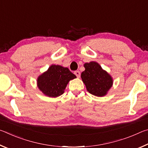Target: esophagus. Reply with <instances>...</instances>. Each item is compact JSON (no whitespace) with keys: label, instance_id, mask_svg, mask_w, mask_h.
I'll list each match as a JSON object with an SVG mask.
<instances>
[{"label":"esophagus","instance_id":"obj_1","mask_svg":"<svg viewBox=\"0 0 148 148\" xmlns=\"http://www.w3.org/2000/svg\"><path fill=\"white\" fill-rule=\"evenodd\" d=\"M74 74L76 75V76L77 77H80V72L79 71H76L74 72Z\"/></svg>","mask_w":148,"mask_h":148}]
</instances>
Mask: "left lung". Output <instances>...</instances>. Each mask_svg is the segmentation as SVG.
I'll list each match as a JSON object with an SVG mask.
<instances>
[{
  "label": "left lung",
  "instance_id": "8db88e82",
  "mask_svg": "<svg viewBox=\"0 0 148 148\" xmlns=\"http://www.w3.org/2000/svg\"><path fill=\"white\" fill-rule=\"evenodd\" d=\"M84 67L85 71L82 72L81 77L87 91L97 97L106 95L113 84L112 76L97 62H87L84 64Z\"/></svg>",
  "mask_w": 148,
  "mask_h": 148
}]
</instances>
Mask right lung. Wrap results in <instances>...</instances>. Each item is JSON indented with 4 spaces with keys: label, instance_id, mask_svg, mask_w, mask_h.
<instances>
[{
    "label": "right lung",
    "instance_id": "obj_1",
    "mask_svg": "<svg viewBox=\"0 0 148 148\" xmlns=\"http://www.w3.org/2000/svg\"><path fill=\"white\" fill-rule=\"evenodd\" d=\"M76 77V76L68 68L52 64L46 72L38 76L37 86L46 96L57 97L64 93L70 80Z\"/></svg>",
    "mask_w": 148,
    "mask_h": 148
}]
</instances>
